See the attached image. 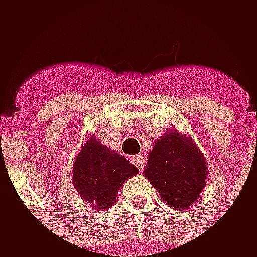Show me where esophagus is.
I'll return each mask as SVG.
<instances>
[{
	"instance_id": "1",
	"label": "esophagus",
	"mask_w": 257,
	"mask_h": 257,
	"mask_svg": "<svg viewBox=\"0 0 257 257\" xmlns=\"http://www.w3.org/2000/svg\"><path fill=\"white\" fill-rule=\"evenodd\" d=\"M133 164L136 165L140 171H143L146 168V158L143 156H136L133 158Z\"/></svg>"
}]
</instances>
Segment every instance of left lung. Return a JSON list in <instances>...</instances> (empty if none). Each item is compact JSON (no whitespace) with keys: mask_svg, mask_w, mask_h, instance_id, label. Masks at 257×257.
Instances as JSON below:
<instances>
[{"mask_svg":"<svg viewBox=\"0 0 257 257\" xmlns=\"http://www.w3.org/2000/svg\"><path fill=\"white\" fill-rule=\"evenodd\" d=\"M144 175L168 206L185 211L201 197L206 164L191 139L178 132H168L150 151Z\"/></svg>","mask_w":257,"mask_h":257,"instance_id":"obj_1","label":"left lung"}]
</instances>
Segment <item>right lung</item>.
<instances>
[{
  "instance_id": "right-lung-1",
  "label": "right lung",
  "mask_w": 257,
  "mask_h": 257,
  "mask_svg": "<svg viewBox=\"0 0 257 257\" xmlns=\"http://www.w3.org/2000/svg\"><path fill=\"white\" fill-rule=\"evenodd\" d=\"M137 173L139 170L128 160L90 137L75 160L73 184L84 201L94 205L97 211H104L116 201L123 182Z\"/></svg>"
}]
</instances>
